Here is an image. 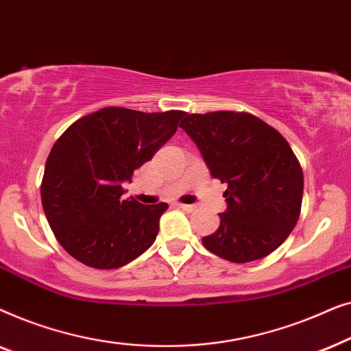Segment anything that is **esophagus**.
Here are the masks:
<instances>
[{
  "mask_svg": "<svg viewBox=\"0 0 351 351\" xmlns=\"http://www.w3.org/2000/svg\"><path fill=\"white\" fill-rule=\"evenodd\" d=\"M182 210H185V213H193V210L196 209L193 204H177Z\"/></svg>",
  "mask_w": 351,
  "mask_h": 351,
  "instance_id": "obj_1",
  "label": "esophagus"
}]
</instances>
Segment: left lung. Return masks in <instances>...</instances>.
<instances>
[{
    "label": "left lung",
    "instance_id": "1",
    "mask_svg": "<svg viewBox=\"0 0 351 351\" xmlns=\"http://www.w3.org/2000/svg\"><path fill=\"white\" fill-rule=\"evenodd\" d=\"M180 128L199 148L210 176L227 184V210L204 247L234 263L267 257L300 215L304 172L276 129L251 113L185 114Z\"/></svg>",
    "mask_w": 351,
    "mask_h": 351
}]
</instances>
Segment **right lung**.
Returning <instances> with one entry per match:
<instances>
[{
  "mask_svg": "<svg viewBox=\"0 0 351 351\" xmlns=\"http://www.w3.org/2000/svg\"><path fill=\"white\" fill-rule=\"evenodd\" d=\"M185 114L107 107L80 118L57 138L46 161L41 203L71 257L112 270L155 243L167 204L123 199L121 184L174 136Z\"/></svg>",
  "mask_w": 351,
  "mask_h": 351,
  "instance_id": "obj_1",
  "label": "right lung"
}]
</instances>
